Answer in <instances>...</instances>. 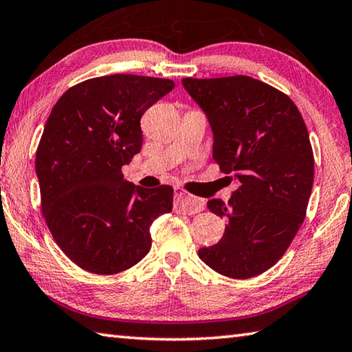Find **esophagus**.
<instances>
[{
	"label": "esophagus",
	"mask_w": 352,
	"mask_h": 352,
	"mask_svg": "<svg viewBox=\"0 0 352 352\" xmlns=\"http://www.w3.org/2000/svg\"><path fill=\"white\" fill-rule=\"evenodd\" d=\"M175 210L187 214L199 213L201 210H204V201L195 198V196L182 192V190H177L175 193Z\"/></svg>",
	"instance_id": "obj_1"
}]
</instances>
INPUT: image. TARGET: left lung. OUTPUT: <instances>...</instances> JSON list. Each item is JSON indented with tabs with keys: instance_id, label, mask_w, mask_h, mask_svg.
<instances>
[{
	"instance_id": "obj_1",
	"label": "left lung",
	"mask_w": 352,
	"mask_h": 352,
	"mask_svg": "<svg viewBox=\"0 0 352 352\" xmlns=\"http://www.w3.org/2000/svg\"><path fill=\"white\" fill-rule=\"evenodd\" d=\"M182 85L210 123L213 159L238 181L229 204L207 202L227 226L218 244L198 255L221 275L252 278L285 255L305 221L314 184L309 133L291 98L260 80L182 78Z\"/></svg>"
}]
</instances>
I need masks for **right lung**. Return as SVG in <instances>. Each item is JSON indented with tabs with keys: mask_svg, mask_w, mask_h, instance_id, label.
Segmentation results:
<instances>
[{
	"mask_svg": "<svg viewBox=\"0 0 352 352\" xmlns=\"http://www.w3.org/2000/svg\"><path fill=\"white\" fill-rule=\"evenodd\" d=\"M175 88L168 78L114 74L67 89L36 148L41 213L78 267L119 274L151 248L153 221L173 208V188H142L122 166L140 153V117Z\"/></svg>",
	"mask_w": 352,
	"mask_h": 352,
	"instance_id": "obj_1",
	"label": "right lung"
}]
</instances>
